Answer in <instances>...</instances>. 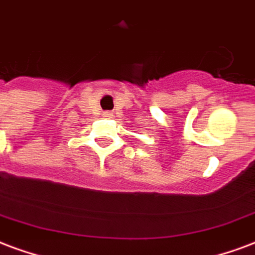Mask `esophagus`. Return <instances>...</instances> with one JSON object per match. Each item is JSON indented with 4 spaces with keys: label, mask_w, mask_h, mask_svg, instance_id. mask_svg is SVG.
<instances>
[{
    "label": "esophagus",
    "mask_w": 255,
    "mask_h": 255,
    "mask_svg": "<svg viewBox=\"0 0 255 255\" xmlns=\"http://www.w3.org/2000/svg\"><path fill=\"white\" fill-rule=\"evenodd\" d=\"M104 116L105 118H112V112H104Z\"/></svg>",
    "instance_id": "34e87169"
}]
</instances>
